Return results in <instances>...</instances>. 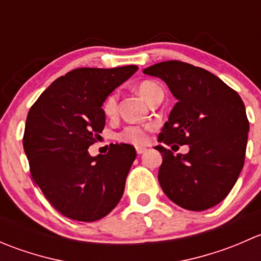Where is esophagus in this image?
Instances as JSON below:
<instances>
[{"mask_svg": "<svg viewBox=\"0 0 261 261\" xmlns=\"http://www.w3.org/2000/svg\"><path fill=\"white\" fill-rule=\"evenodd\" d=\"M145 151H146V147H141V146L136 147V152H138L139 155L144 154V152H145Z\"/></svg>", "mask_w": 261, "mask_h": 261, "instance_id": "esophagus-1", "label": "esophagus"}]
</instances>
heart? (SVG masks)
<instances>
[{"mask_svg": "<svg viewBox=\"0 0 261 261\" xmlns=\"http://www.w3.org/2000/svg\"><path fill=\"white\" fill-rule=\"evenodd\" d=\"M138 92L140 96L145 99L146 102H150V99L156 94L163 93L162 88L158 86L155 82L151 81H143L139 83ZM117 111V94L111 93L106 98L103 103V112L107 117H114ZM154 128V123H146V125H130L126 126L120 134L118 139L125 143L134 144V145H144L147 143L149 133Z\"/></svg>", "mask_w": 261, "mask_h": 261, "instance_id": "heart-1", "label": "heart"}]
</instances>
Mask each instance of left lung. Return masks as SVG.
Masks as SVG:
<instances>
[{"label": "left lung", "mask_w": 261, "mask_h": 261, "mask_svg": "<svg viewBox=\"0 0 261 261\" xmlns=\"http://www.w3.org/2000/svg\"><path fill=\"white\" fill-rule=\"evenodd\" d=\"M144 73L164 81L178 99L158 141L189 146L188 154L177 155L155 146L163 155L160 187L181 208H211L230 193L244 167L249 120L243 99L208 70L179 60Z\"/></svg>", "instance_id": "8db88e82"}]
</instances>
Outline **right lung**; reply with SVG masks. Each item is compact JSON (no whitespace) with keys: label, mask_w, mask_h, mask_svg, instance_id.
Masks as SVG:
<instances>
[{"label":"right lung","mask_w":261,"mask_h":261,"mask_svg":"<svg viewBox=\"0 0 261 261\" xmlns=\"http://www.w3.org/2000/svg\"><path fill=\"white\" fill-rule=\"evenodd\" d=\"M138 70L136 65L78 68L55 80L28 114L23 150L30 173L49 203L68 218L93 222L117 206L135 147L111 144L91 156L106 123L105 99Z\"/></svg>","instance_id":"right-lung-1"}]
</instances>
